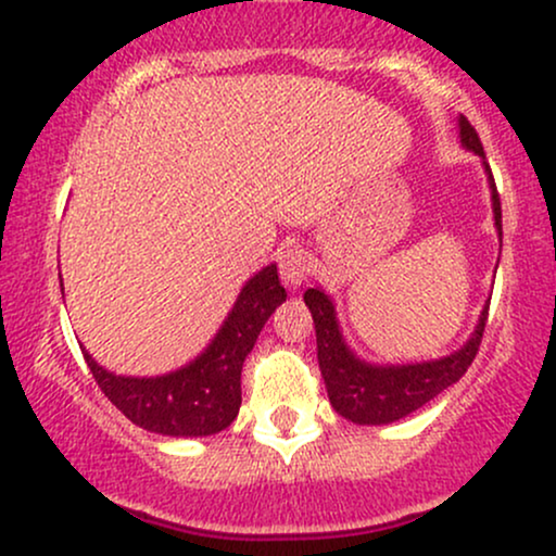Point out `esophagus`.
<instances>
[{
  "label": "esophagus",
  "mask_w": 556,
  "mask_h": 556,
  "mask_svg": "<svg viewBox=\"0 0 556 556\" xmlns=\"http://www.w3.org/2000/svg\"><path fill=\"white\" fill-rule=\"evenodd\" d=\"M277 264L279 277H282V282L290 287V290H298V287L307 279V274H311V258H307V254L300 245H287L285 251H279Z\"/></svg>",
  "instance_id": "34e87169"
}]
</instances>
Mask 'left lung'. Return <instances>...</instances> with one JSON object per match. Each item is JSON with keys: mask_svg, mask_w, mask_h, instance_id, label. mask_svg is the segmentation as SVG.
<instances>
[{"mask_svg": "<svg viewBox=\"0 0 556 556\" xmlns=\"http://www.w3.org/2000/svg\"><path fill=\"white\" fill-rule=\"evenodd\" d=\"M459 140L467 151L482 159L484 174L490 181V197H493V217L497 238L503 243V213L501 197H497L493 172H490L480 136L469 125L465 115L459 117ZM305 305L311 307L315 323V341H318V364L320 375L326 379V390L333 410L351 424L359 426H384L410 416L413 410L424 407L439 392L459 382L469 364L480 349L484 323H488V307H482L480 320H477L475 333L469 336L462 349L452 351L448 356L431 362L416 364H371L364 362L349 349L343 339L339 318H336V305L320 287H311L305 292Z\"/></svg>", "mask_w": 556, "mask_h": 556, "instance_id": "1", "label": "left lung"}]
</instances>
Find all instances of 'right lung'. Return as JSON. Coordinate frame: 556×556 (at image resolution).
Returning <instances> with one entry per match:
<instances>
[{"label":"right lung","instance_id":"1","mask_svg":"<svg viewBox=\"0 0 556 556\" xmlns=\"http://www.w3.org/2000/svg\"><path fill=\"white\" fill-rule=\"evenodd\" d=\"M285 300L277 264L264 266L243 285L207 349L168 375H115L91 359L87 349L81 354L110 403L136 426L174 439L213 435L236 420L245 356L254 349L264 323Z\"/></svg>","mask_w":556,"mask_h":556}]
</instances>
